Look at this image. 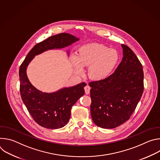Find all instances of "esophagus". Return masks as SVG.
<instances>
[{
	"mask_svg": "<svg viewBox=\"0 0 160 160\" xmlns=\"http://www.w3.org/2000/svg\"><path fill=\"white\" fill-rule=\"evenodd\" d=\"M84 89H85V94H88L90 93V87L88 85H87L84 87Z\"/></svg>",
	"mask_w": 160,
	"mask_h": 160,
	"instance_id": "obj_1",
	"label": "esophagus"
}]
</instances>
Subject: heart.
I'll list each match as a JSON object with an SVG mask.
<instances>
[{"label":"heart","mask_w":160,"mask_h":160,"mask_svg":"<svg viewBox=\"0 0 160 160\" xmlns=\"http://www.w3.org/2000/svg\"><path fill=\"white\" fill-rule=\"evenodd\" d=\"M118 61L117 52L99 43H91L81 48L77 57L72 58V62L79 73L83 72L82 66H89L88 75L94 80L108 77Z\"/></svg>","instance_id":"b5f03b06"}]
</instances>
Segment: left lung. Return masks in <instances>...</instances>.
Segmentation results:
<instances>
[{"instance_id": "left-lung-1", "label": "left lung", "mask_w": 160, "mask_h": 160, "mask_svg": "<svg viewBox=\"0 0 160 160\" xmlns=\"http://www.w3.org/2000/svg\"><path fill=\"white\" fill-rule=\"evenodd\" d=\"M123 57L108 77L88 83L90 113L94 123L114 128L130 119L144 91L142 65L132 50L122 44Z\"/></svg>"}]
</instances>
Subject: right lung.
<instances>
[{
	"label": "right lung",
	"instance_id": "1",
	"mask_svg": "<svg viewBox=\"0 0 160 160\" xmlns=\"http://www.w3.org/2000/svg\"><path fill=\"white\" fill-rule=\"evenodd\" d=\"M78 40L75 36L61 33L38 43L31 49L19 67L20 94L30 115L39 125L49 129L64 127L70 120L71 109L84 94L86 83L64 88L53 93H45L35 88L29 82L27 67L35 56L48 49L62 48Z\"/></svg>",
	"mask_w": 160,
	"mask_h": 160
}]
</instances>
